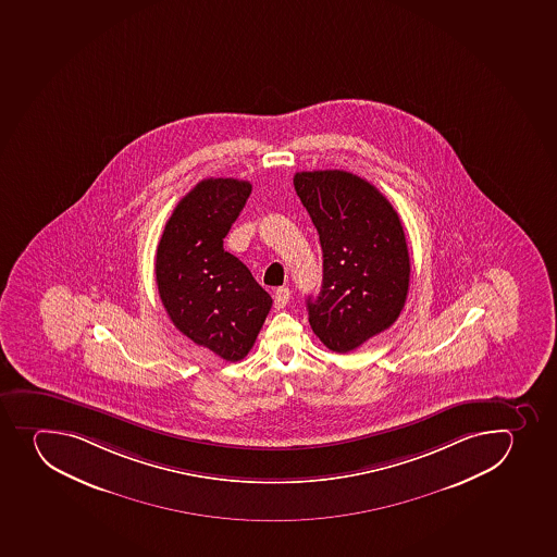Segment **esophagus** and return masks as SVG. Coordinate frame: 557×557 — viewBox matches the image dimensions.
<instances>
[{"label":"esophagus","instance_id":"34e87169","mask_svg":"<svg viewBox=\"0 0 557 557\" xmlns=\"http://www.w3.org/2000/svg\"><path fill=\"white\" fill-rule=\"evenodd\" d=\"M288 299H290V290H288L286 286H281V288L274 292V307H276L277 310L285 308Z\"/></svg>","mask_w":557,"mask_h":557}]
</instances>
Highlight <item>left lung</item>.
Listing matches in <instances>:
<instances>
[{"instance_id":"1","label":"left lung","mask_w":557,"mask_h":557,"mask_svg":"<svg viewBox=\"0 0 557 557\" xmlns=\"http://www.w3.org/2000/svg\"><path fill=\"white\" fill-rule=\"evenodd\" d=\"M294 187L318 228L323 285L308 321L329 350L348 354L389 329L408 297V244L392 203L348 171H301Z\"/></svg>"}]
</instances>
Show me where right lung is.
Returning a JSON list of instances; mask_svg holds the SVG:
<instances>
[{
	"mask_svg": "<svg viewBox=\"0 0 557 557\" xmlns=\"http://www.w3.org/2000/svg\"><path fill=\"white\" fill-rule=\"evenodd\" d=\"M252 186L236 178L198 182L178 201L157 247L154 274L165 312L193 343L222 359H244L272 307L223 238Z\"/></svg>",
	"mask_w": 557,
	"mask_h": 557,
	"instance_id": "add662e5",
	"label": "right lung"
}]
</instances>
